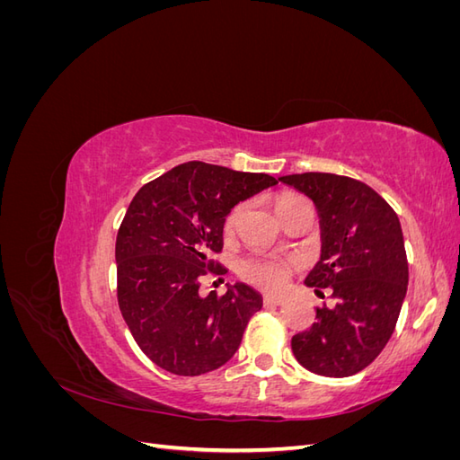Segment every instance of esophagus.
Returning a JSON list of instances; mask_svg holds the SVG:
<instances>
[{"instance_id":"34e87169","label":"esophagus","mask_w":460,"mask_h":460,"mask_svg":"<svg viewBox=\"0 0 460 460\" xmlns=\"http://www.w3.org/2000/svg\"><path fill=\"white\" fill-rule=\"evenodd\" d=\"M286 299L278 297V296H264L262 297V305L264 307H278V305H284Z\"/></svg>"}]
</instances>
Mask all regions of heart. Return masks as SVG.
I'll return each mask as SVG.
<instances>
[{"label":"heart","mask_w":460,"mask_h":460,"mask_svg":"<svg viewBox=\"0 0 460 460\" xmlns=\"http://www.w3.org/2000/svg\"><path fill=\"white\" fill-rule=\"evenodd\" d=\"M296 196H284L280 201H278V207L286 203L288 199H294ZM242 205L234 207L232 211L225 218V234H230L235 225H238V218L242 215ZM238 274L243 278L245 282L253 284L261 289H280L289 274V264L278 257H269V255H252L245 257L238 262Z\"/></svg>","instance_id":"heart-1"}]
</instances>
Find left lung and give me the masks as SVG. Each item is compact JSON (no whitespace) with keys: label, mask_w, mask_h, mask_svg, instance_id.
Instances as JSON below:
<instances>
[{"label":"left lung","mask_w":460,"mask_h":460,"mask_svg":"<svg viewBox=\"0 0 460 460\" xmlns=\"http://www.w3.org/2000/svg\"><path fill=\"white\" fill-rule=\"evenodd\" d=\"M311 198L323 253L305 284L336 303L316 309V323L291 338L299 365L345 378L367 368L392 338L407 296L409 264L401 222L370 186L349 176L303 172L278 178Z\"/></svg>","instance_id":"8db88e82"}]
</instances>
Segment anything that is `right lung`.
Here are the masks:
<instances>
[{
	"label": "right lung",
	"mask_w": 460,
	"mask_h": 460,
	"mask_svg": "<svg viewBox=\"0 0 460 460\" xmlns=\"http://www.w3.org/2000/svg\"><path fill=\"white\" fill-rule=\"evenodd\" d=\"M274 176L190 161L151 180L130 201L117 234V297L140 349L166 372L199 376L234 357L262 307L247 284L199 294L234 205L276 186Z\"/></svg>",
	"instance_id": "1"
}]
</instances>
